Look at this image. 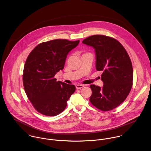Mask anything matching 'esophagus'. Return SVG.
Instances as JSON below:
<instances>
[{
    "label": "esophagus",
    "instance_id": "esophagus-1",
    "mask_svg": "<svg viewBox=\"0 0 151 151\" xmlns=\"http://www.w3.org/2000/svg\"><path fill=\"white\" fill-rule=\"evenodd\" d=\"M83 86H84V85H77L76 86V88L77 89H82Z\"/></svg>",
    "mask_w": 151,
    "mask_h": 151
}]
</instances>
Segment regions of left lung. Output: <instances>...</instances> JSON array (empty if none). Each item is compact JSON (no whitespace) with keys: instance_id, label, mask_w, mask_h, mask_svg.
Segmentation results:
<instances>
[{"instance_id":"8db88e82","label":"left lung","mask_w":151,"mask_h":151,"mask_svg":"<svg viewBox=\"0 0 151 151\" xmlns=\"http://www.w3.org/2000/svg\"><path fill=\"white\" fill-rule=\"evenodd\" d=\"M82 43L94 48L96 68L103 72V86L91 85L90 101L100 110H111L125 100L131 89L133 69L130 58L120 42L110 37L94 35Z\"/></svg>"}]
</instances>
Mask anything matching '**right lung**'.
Masks as SVG:
<instances>
[{
    "label": "right lung",
    "mask_w": 151,
    "mask_h": 151,
    "mask_svg": "<svg viewBox=\"0 0 151 151\" xmlns=\"http://www.w3.org/2000/svg\"><path fill=\"white\" fill-rule=\"evenodd\" d=\"M79 43L57 39L42 42L28 56L24 66V91L34 109L47 116H55L66 107L75 86L54 78L64 68L68 54Z\"/></svg>",
    "instance_id": "right-lung-1"
}]
</instances>
